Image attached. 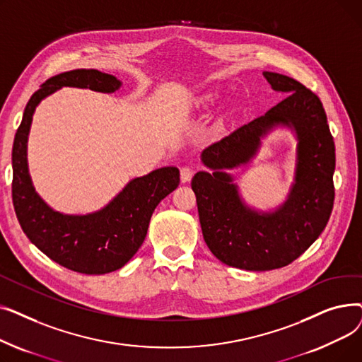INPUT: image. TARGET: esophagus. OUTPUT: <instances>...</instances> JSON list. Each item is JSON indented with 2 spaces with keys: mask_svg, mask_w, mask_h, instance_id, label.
Wrapping results in <instances>:
<instances>
[{
  "mask_svg": "<svg viewBox=\"0 0 362 362\" xmlns=\"http://www.w3.org/2000/svg\"><path fill=\"white\" fill-rule=\"evenodd\" d=\"M194 168H191V167H182L180 168V180L183 182V183H186V182H189L192 179V176H194Z\"/></svg>",
  "mask_w": 362,
  "mask_h": 362,
  "instance_id": "34e87169",
  "label": "esophagus"
}]
</instances>
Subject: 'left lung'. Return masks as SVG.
<instances>
[{
	"label": "left lung",
	"mask_w": 362,
	"mask_h": 362,
	"mask_svg": "<svg viewBox=\"0 0 362 362\" xmlns=\"http://www.w3.org/2000/svg\"><path fill=\"white\" fill-rule=\"evenodd\" d=\"M262 74L274 90L288 97L206 146L201 160L213 173L198 171L192 179L206 246L226 265L251 272L280 269L300 257L325 230L334 201V141L320 98L288 76ZM276 125H288L297 133L296 183L276 212L258 214L244 205L223 170L247 162L260 138Z\"/></svg>",
	"instance_id": "1"
}]
</instances>
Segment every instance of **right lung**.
<instances>
[{"label": "right lung", "mask_w": 362, "mask_h": 362, "mask_svg": "<svg viewBox=\"0 0 362 362\" xmlns=\"http://www.w3.org/2000/svg\"><path fill=\"white\" fill-rule=\"evenodd\" d=\"M122 82L93 69H78L52 76L28 103L13 144V205L29 240L63 267L83 274H105L122 269L138 252L156 206L179 186L176 167H163L130 180L103 210L67 216L49 208L35 192L28 170V135L36 105L63 86L89 88L111 93Z\"/></svg>", "instance_id": "1"}]
</instances>
